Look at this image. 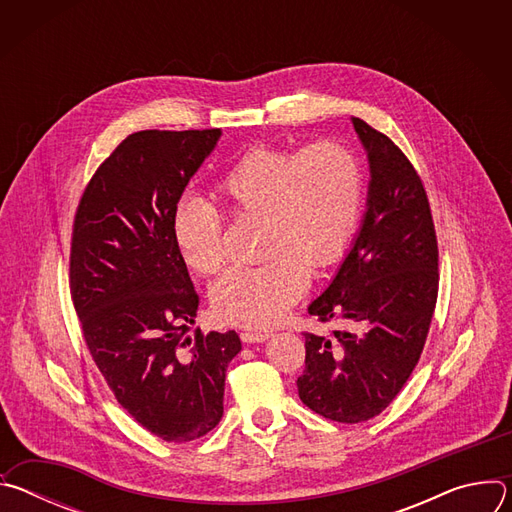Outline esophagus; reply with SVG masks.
Here are the masks:
<instances>
[{
  "mask_svg": "<svg viewBox=\"0 0 512 512\" xmlns=\"http://www.w3.org/2000/svg\"><path fill=\"white\" fill-rule=\"evenodd\" d=\"M269 336H271V332H251V330H245L241 334V340L245 344H255V342H265Z\"/></svg>",
  "mask_w": 512,
  "mask_h": 512,
  "instance_id": "34e87169",
  "label": "esophagus"
}]
</instances>
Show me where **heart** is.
Here are the masks:
<instances>
[{"label":"heart","mask_w":512,"mask_h":512,"mask_svg":"<svg viewBox=\"0 0 512 512\" xmlns=\"http://www.w3.org/2000/svg\"><path fill=\"white\" fill-rule=\"evenodd\" d=\"M214 198L233 216L265 218L261 267H235L212 289L223 322L263 330L277 324L308 287V267L332 265L350 241L362 206V174L354 154L336 141L304 150L257 145L216 180ZM225 218L212 202L188 194L172 218L184 263L212 275L225 263Z\"/></svg>","instance_id":"heart-1"}]
</instances>
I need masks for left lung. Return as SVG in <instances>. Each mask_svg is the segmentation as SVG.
<instances>
[{
	"instance_id": "8db88e82",
	"label": "left lung",
	"mask_w": 512,
	"mask_h": 512,
	"mask_svg": "<svg viewBox=\"0 0 512 512\" xmlns=\"http://www.w3.org/2000/svg\"><path fill=\"white\" fill-rule=\"evenodd\" d=\"M371 182L362 227L324 294L308 312L356 330L306 332L304 405L338 423L379 415L421 356L437 302V239L429 200L407 156L381 131L352 117Z\"/></svg>"
}]
</instances>
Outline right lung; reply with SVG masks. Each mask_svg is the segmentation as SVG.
Here are the masks:
<instances>
[{
	"mask_svg": "<svg viewBox=\"0 0 512 512\" xmlns=\"http://www.w3.org/2000/svg\"><path fill=\"white\" fill-rule=\"evenodd\" d=\"M221 129L127 135L87 184L72 225L70 296L119 405L164 442L223 417L235 330L194 332L198 294L172 235L174 208Z\"/></svg>",
	"mask_w": 512,
	"mask_h": 512,
	"instance_id": "1",
	"label": "right lung"
}]
</instances>
